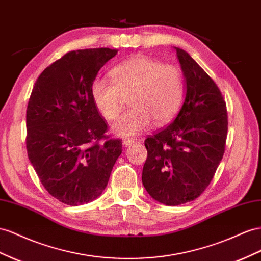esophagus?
<instances>
[{
	"mask_svg": "<svg viewBox=\"0 0 261 261\" xmlns=\"http://www.w3.org/2000/svg\"><path fill=\"white\" fill-rule=\"evenodd\" d=\"M135 143H137V140L136 139H134V138H125V139H123V144H124V146H130V145H133V144H135Z\"/></svg>",
	"mask_w": 261,
	"mask_h": 261,
	"instance_id": "34e87169",
	"label": "esophagus"
}]
</instances>
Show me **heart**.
I'll return each instance as SVG.
<instances>
[{
  "instance_id": "b5f03b06",
  "label": "heart",
  "mask_w": 261,
  "mask_h": 261,
  "mask_svg": "<svg viewBox=\"0 0 261 261\" xmlns=\"http://www.w3.org/2000/svg\"><path fill=\"white\" fill-rule=\"evenodd\" d=\"M111 79H95L91 95L97 111L109 121L123 109V96L132 108L112 126L117 135L130 137L150 127L152 121L164 125L178 113L185 97L181 70L148 56L139 55L111 70Z\"/></svg>"
}]
</instances>
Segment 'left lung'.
Returning a JSON list of instances; mask_svg holds the SVG:
<instances>
[{
  "label": "left lung",
  "instance_id": "8db88e82",
  "mask_svg": "<svg viewBox=\"0 0 261 261\" xmlns=\"http://www.w3.org/2000/svg\"><path fill=\"white\" fill-rule=\"evenodd\" d=\"M186 97L167 127L145 140L143 185L152 199L175 206L193 201L212 181L225 151L226 103L216 83L187 51L174 47Z\"/></svg>",
  "mask_w": 261,
  "mask_h": 261
}]
</instances>
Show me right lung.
Wrapping results in <instances>:
<instances>
[{"label": "right lung", "instance_id": "obj_1", "mask_svg": "<svg viewBox=\"0 0 261 261\" xmlns=\"http://www.w3.org/2000/svg\"><path fill=\"white\" fill-rule=\"evenodd\" d=\"M116 49L67 53L40 73L26 111L28 159L55 199L78 206L107 188L121 139L105 135L108 123L97 111L91 84Z\"/></svg>", "mask_w": 261, "mask_h": 261}]
</instances>
